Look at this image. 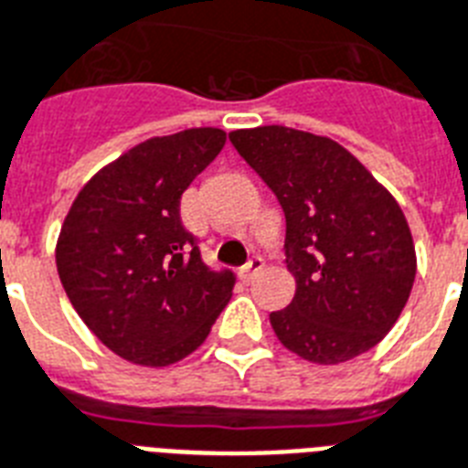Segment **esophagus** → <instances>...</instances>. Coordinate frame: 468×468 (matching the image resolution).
Instances as JSON below:
<instances>
[{
	"instance_id": "esophagus-1",
	"label": "esophagus",
	"mask_w": 468,
	"mask_h": 468,
	"mask_svg": "<svg viewBox=\"0 0 468 468\" xmlns=\"http://www.w3.org/2000/svg\"><path fill=\"white\" fill-rule=\"evenodd\" d=\"M261 269H264V260H261L260 254H254L252 260L245 264V269H242V279L250 281V279H254V276H260Z\"/></svg>"
}]
</instances>
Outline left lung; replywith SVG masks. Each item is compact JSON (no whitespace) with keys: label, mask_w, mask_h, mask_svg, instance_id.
Returning <instances> with one entry per match:
<instances>
[{"label":"left lung","mask_w":468,"mask_h":468,"mask_svg":"<svg viewBox=\"0 0 468 468\" xmlns=\"http://www.w3.org/2000/svg\"><path fill=\"white\" fill-rule=\"evenodd\" d=\"M230 142L286 214V267L295 295L269 314L300 358L339 366L397 324L416 279L411 228L389 189L329 136L267 124Z\"/></svg>","instance_id":"1"}]
</instances>
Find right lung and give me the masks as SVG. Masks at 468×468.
I'll use <instances>...</instances> for the list:
<instances>
[{
	"mask_svg": "<svg viewBox=\"0 0 468 468\" xmlns=\"http://www.w3.org/2000/svg\"><path fill=\"white\" fill-rule=\"evenodd\" d=\"M226 132L195 127L136 144L76 195L55 247L64 293L98 341L142 367L195 353L233 295L180 221L182 192Z\"/></svg>",
	"mask_w": 468,
	"mask_h": 468,
	"instance_id": "right-lung-1",
	"label": "right lung"
}]
</instances>
